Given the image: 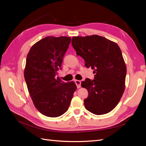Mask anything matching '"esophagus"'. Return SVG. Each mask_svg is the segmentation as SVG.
Returning <instances> with one entry per match:
<instances>
[{
    "label": "esophagus",
    "instance_id": "esophagus-1",
    "mask_svg": "<svg viewBox=\"0 0 146 146\" xmlns=\"http://www.w3.org/2000/svg\"><path fill=\"white\" fill-rule=\"evenodd\" d=\"M75 83H76L77 88H80L81 87V82L80 80H75Z\"/></svg>",
    "mask_w": 146,
    "mask_h": 146
}]
</instances>
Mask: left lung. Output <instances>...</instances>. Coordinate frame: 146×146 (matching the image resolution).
<instances>
[{
    "label": "left lung",
    "instance_id": "1",
    "mask_svg": "<svg viewBox=\"0 0 146 146\" xmlns=\"http://www.w3.org/2000/svg\"><path fill=\"white\" fill-rule=\"evenodd\" d=\"M72 44L86 67L95 74L93 80L86 78L81 83L88 92L84 100L86 109L96 115L110 112L125 90L127 68L121 50L116 43L99 35L74 36Z\"/></svg>",
    "mask_w": 146,
    "mask_h": 146
}]
</instances>
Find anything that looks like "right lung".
<instances>
[{"instance_id": "obj_1", "label": "right lung", "mask_w": 146, "mask_h": 146, "mask_svg": "<svg viewBox=\"0 0 146 146\" xmlns=\"http://www.w3.org/2000/svg\"><path fill=\"white\" fill-rule=\"evenodd\" d=\"M71 38L48 36L31 47L26 59L24 78L35 107L44 115L56 117L67 111L77 86L57 77Z\"/></svg>"}]
</instances>
